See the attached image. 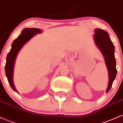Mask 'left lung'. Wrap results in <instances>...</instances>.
Listing matches in <instances>:
<instances>
[{
	"label": "left lung",
	"mask_w": 123,
	"mask_h": 123,
	"mask_svg": "<svg viewBox=\"0 0 123 123\" xmlns=\"http://www.w3.org/2000/svg\"><path fill=\"white\" fill-rule=\"evenodd\" d=\"M94 32V40L96 45L104 57L109 73V83L106 90V93H108L112 87L117 74L115 47L111 40L109 34L106 31L101 29H96Z\"/></svg>",
	"instance_id": "left-lung-1"
}]
</instances>
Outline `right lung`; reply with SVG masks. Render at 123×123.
Wrapping results in <instances>:
<instances>
[{
	"instance_id": "obj_1",
	"label": "right lung",
	"mask_w": 123,
	"mask_h": 123,
	"mask_svg": "<svg viewBox=\"0 0 123 123\" xmlns=\"http://www.w3.org/2000/svg\"><path fill=\"white\" fill-rule=\"evenodd\" d=\"M40 29L25 28L22 31L21 34L13 41L10 51L7 55L6 64L5 66L6 75L9 82L10 86L13 90H16L13 82V73L15 59L20 49L26 43H27L36 34L41 33Z\"/></svg>"
}]
</instances>
